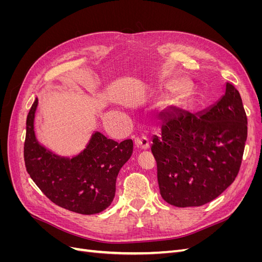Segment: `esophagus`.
<instances>
[{
  "label": "esophagus",
  "mask_w": 262,
  "mask_h": 262,
  "mask_svg": "<svg viewBox=\"0 0 262 262\" xmlns=\"http://www.w3.org/2000/svg\"><path fill=\"white\" fill-rule=\"evenodd\" d=\"M136 145L142 149H147L149 147V141L145 136L136 139Z\"/></svg>",
  "instance_id": "obj_1"
}]
</instances>
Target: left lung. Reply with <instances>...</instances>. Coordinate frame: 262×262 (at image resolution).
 <instances>
[{
  "instance_id": "obj_1",
  "label": "left lung",
  "mask_w": 262,
  "mask_h": 262,
  "mask_svg": "<svg viewBox=\"0 0 262 262\" xmlns=\"http://www.w3.org/2000/svg\"><path fill=\"white\" fill-rule=\"evenodd\" d=\"M161 117V137H153L150 149L162 198L178 208L211 202L242 164L247 117L238 91L226 83L223 96L203 112L171 107Z\"/></svg>"
}]
</instances>
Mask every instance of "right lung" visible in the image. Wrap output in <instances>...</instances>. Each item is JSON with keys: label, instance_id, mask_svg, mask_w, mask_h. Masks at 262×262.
I'll use <instances>...</instances> for the list:
<instances>
[{"label": "right lung", "instance_id": "right-lung-1", "mask_svg": "<svg viewBox=\"0 0 262 262\" xmlns=\"http://www.w3.org/2000/svg\"><path fill=\"white\" fill-rule=\"evenodd\" d=\"M37 106L38 98L27 116L24 144L30 178L61 208L85 215L104 211L115 198L119 171L132 155V140L118 143L94 131L78 154L72 157L55 154L37 140L34 126Z\"/></svg>", "mask_w": 262, "mask_h": 262}]
</instances>
